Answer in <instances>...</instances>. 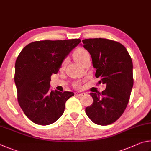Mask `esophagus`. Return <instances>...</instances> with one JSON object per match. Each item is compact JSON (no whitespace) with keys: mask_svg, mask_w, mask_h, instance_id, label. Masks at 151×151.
<instances>
[{"mask_svg":"<svg viewBox=\"0 0 151 151\" xmlns=\"http://www.w3.org/2000/svg\"><path fill=\"white\" fill-rule=\"evenodd\" d=\"M75 95H76V96H80V97H81V96H85V93H83V92H76V93H75Z\"/></svg>","mask_w":151,"mask_h":151,"instance_id":"34e87169","label":"esophagus"}]
</instances>
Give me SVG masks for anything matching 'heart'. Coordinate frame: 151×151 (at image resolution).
Returning <instances> with one entry per match:
<instances>
[{
  "label": "heart",
  "mask_w": 151,
  "mask_h": 151,
  "mask_svg": "<svg viewBox=\"0 0 151 151\" xmlns=\"http://www.w3.org/2000/svg\"><path fill=\"white\" fill-rule=\"evenodd\" d=\"M73 58L75 61L79 64L81 65V63L83 62V61L85 60L89 56V53L88 51L83 48H79L76 50L73 53ZM65 62L63 63L62 65H64Z\"/></svg>",
  "instance_id": "heart-1"
}]
</instances>
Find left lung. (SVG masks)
Listing matches in <instances>:
<instances>
[{
	"instance_id": "8db88e82",
	"label": "left lung",
	"mask_w": 151,
	"mask_h": 151,
	"mask_svg": "<svg viewBox=\"0 0 151 151\" xmlns=\"http://www.w3.org/2000/svg\"><path fill=\"white\" fill-rule=\"evenodd\" d=\"M82 42L91 56L96 77L106 84L101 93H90L93 104L86 113L97 125H109L122 115L128 104L133 86V62L125 46L117 42L89 38Z\"/></svg>"
}]
</instances>
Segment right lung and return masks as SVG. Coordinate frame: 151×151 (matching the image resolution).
<instances>
[{
	"label": "right lung",
	"mask_w": 151,
	"mask_h": 151,
	"mask_svg": "<svg viewBox=\"0 0 151 151\" xmlns=\"http://www.w3.org/2000/svg\"><path fill=\"white\" fill-rule=\"evenodd\" d=\"M80 42V39L36 41L26 46L18 55L14 74L18 101L34 123L48 125L55 122L63 113L66 101L74 95L51 90L50 81Z\"/></svg>",
	"instance_id": "obj_1"
}]
</instances>
